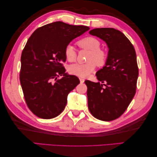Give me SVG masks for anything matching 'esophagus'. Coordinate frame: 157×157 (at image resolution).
I'll return each mask as SVG.
<instances>
[{"instance_id": "1", "label": "esophagus", "mask_w": 157, "mask_h": 157, "mask_svg": "<svg viewBox=\"0 0 157 157\" xmlns=\"http://www.w3.org/2000/svg\"><path fill=\"white\" fill-rule=\"evenodd\" d=\"M79 80H80V83H84V81H85V79L84 78H79Z\"/></svg>"}]
</instances>
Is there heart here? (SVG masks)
<instances>
[{
	"label": "heart",
	"mask_w": 157,
	"mask_h": 157,
	"mask_svg": "<svg viewBox=\"0 0 157 157\" xmlns=\"http://www.w3.org/2000/svg\"><path fill=\"white\" fill-rule=\"evenodd\" d=\"M79 47L90 51L88 57V63H75L69 67V72L79 77L89 76L97 65L101 66L106 63V53L100 48L99 41L93 37H87L78 42ZM65 56L69 62H74L76 59V52L72 45L68 44L65 48Z\"/></svg>",
	"instance_id": "obj_1"
}]
</instances>
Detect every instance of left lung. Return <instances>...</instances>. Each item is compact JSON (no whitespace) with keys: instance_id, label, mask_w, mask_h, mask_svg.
<instances>
[{"instance_id":"left-lung-1","label":"left lung","mask_w":157,"mask_h":157,"mask_svg":"<svg viewBox=\"0 0 157 157\" xmlns=\"http://www.w3.org/2000/svg\"><path fill=\"white\" fill-rule=\"evenodd\" d=\"M89 33L104 40L109 53L105 66L96 73L99 82L85 81L88 109L97 119L111 121L124 113L135 95L138 77L136 54L132 44L120 30L94 28Z\"/></svg>"}]
</instances>
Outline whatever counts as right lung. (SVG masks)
Listing matches in <instances>:
<instances>
[{"label":"right lung","instance_id":"right-lung-1","mask_svg":"<svg viewBox=\"0 0 157 157\" xmlns=\"http://www.w3.org/2000/svg\"><path fill=\"white\" fill-rule=\"evenodd\" d=\"M89 29L56 21L38 28L27 41L21 57L20 83L27 106L36 116L51 119L65 109L68 94L80 83L65 72V48ZM60 75L63 77L58 79Z\"/></svg>","mask_w":157,"mask_h":157}]
</instances>
